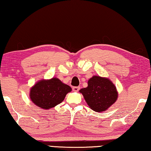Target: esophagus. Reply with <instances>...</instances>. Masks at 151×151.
Here are the masks:
<instances>
[{"label": "esophagus", "mask_w": 151, "mask_h": 151, "mask_svg": "<svg viewBox=\"0 0 151 151\" xmlns=\"http://www.w3.org/2000/svg\"><path fill=\"white\" fill-rule=\"evenodd\" d=\"M72 89L73 91H78L80 89V87H73Z\"/></svg>", "instance_id": "1"}]
</instances>
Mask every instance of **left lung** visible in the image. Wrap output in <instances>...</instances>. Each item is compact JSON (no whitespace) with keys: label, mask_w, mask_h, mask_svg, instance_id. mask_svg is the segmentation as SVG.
<instances>
[{"label":"left lung","mask_w":151,"mask_h":151,"mask_svg":"<svg viewBox=\"0 0 151 151\" xmlns=\"http://www.w3.org/2000/svg\"><path fill=\"white\" fill-rule=\"evenodd\" d=\"M91 109L101 112L107 110L117 99L114 84L109 79L93 76L88 81V86L80 90Z\"/></svg>","instance_id":"left-lung-1"}]
</instances>
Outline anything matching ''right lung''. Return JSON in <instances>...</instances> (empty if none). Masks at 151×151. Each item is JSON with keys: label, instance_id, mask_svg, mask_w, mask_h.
<instances>
[{"label": "right lung", "instance_id": "right-lung-1", "mask_svg": "<svg viewBox=\"0 0 151 151\" xmlns=\"http://www.w3.org/2000/svg\"><path fill=\"white\" fill-rule=\"evenodd\" d=\"M71 91L70 86L54 78L38 81L31 88L30 97L37 106L48 109L62 103L66 94Z\"/></svg>", "mask_w": 151, "mask_h": 151}]
</instances>
